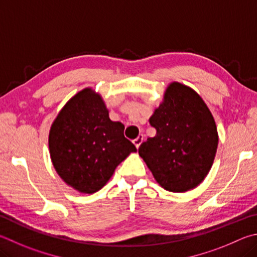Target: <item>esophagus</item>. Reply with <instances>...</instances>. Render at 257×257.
I'll return each mask as SVG.
<instances>
[{"instance_id":"34e87169","label":"esophagus","mask_w":257,"mask_h":257,"mask_svg":"<svg viewBox=\"0 0 257 257\" xmlns=\"http://www.w3.org/2000/svg\"><path fill=\"white\" fill-rule=\"evenodd\" d=\"M143 141H144V137H143V135H139V136L135 139L134 141V144H135V146H136L137 148H139V146H141V144L143 143Z\"/></svg>"}]
</instances>
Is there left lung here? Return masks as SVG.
<instances>
[{
	"mask_svg": "<svg viewBox=\"0 0 257 257\" xmlns=\"http://www.w3.org/2000/svg\"><path fill=\"white\" fill-rule=\"evenodd\" d=\"M156 136L138 153L165 190L185 192L204 180L218 147V133L207 104L197 92L171 83L162 104L149 119Z\"/></svg>",
	"mask_w": 257,
	"mask_h": 257,
	"instance_id": "8db88e82",
	"label": "left lung"
}]
</instances>
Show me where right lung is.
<instances>
[{
    "label": "right lung",
    "instance_id": "right-lung-1",
    "mask_svg": "<svg viewBox=\"0 0 257 257\" xmlns=\"http://www.w3.org/2000/svg\"><path fill=\"white\" fill-rule=\"evenodd\" d=\"M124 125L109 118L103 100L84 88L60 110L49 132V152L56 172L82 193L104 186L135 145L123 136Z\"/></svg>",
    "mask_w": 257,
    "mask_h": 257
}]
</instances>
